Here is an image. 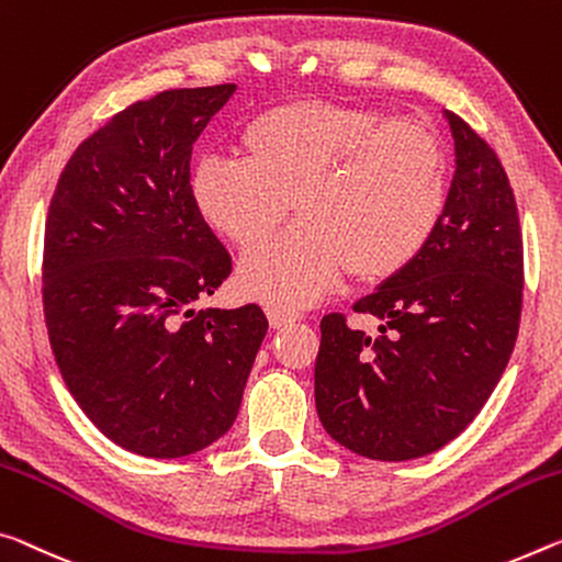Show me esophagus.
<instances>
[{
    "instance_id": "obj_1",
    "label": "esophagus",
    "mask_w": 562,
    "mask_h": 562,
    "mask_svg": "<svg viewBox=\"0 0 562 562\" xmlns=\"http://www.w3.org/2000/svg\"><path fill=\"white\" fill-rule=\"evenodd\" d=\"M300 315L292 313L288 307H280V305H267V319H270L272 327H284L290 323H295Z\"/></svg>"
}]
</instances>
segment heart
Listing matches in <instances>:
<instances>
[{
	"instance_id": "heart-1",
	"label": "heart",
	"mask_w": 562,
	"mask_h": 562,
	"mask_svg": "<svg viewBox=\"0 0 562 562\" xmlns=\"http://www.w3.org/2000/svg\"><path fill=\"white\" fill-rule=\"evenodd\" d=\"M239 162L194 167L200 217L239 249L262 247L290 215L302 222L247 257L239 288L302 307L347 274L378 284L407 270L448 207V155L438 132L362 104L290 100L247 122Z\"/></svg>"
}]
</instances>
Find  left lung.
Listing matches in <instances>:
<instances>
[{"mask_svg":"<svg viewBox=\"0 0 562 562\" xmlns=\"http://www.w3.org/2000/svg\"><path fill=\"white\" fill-rule=\"evenodd\" d=\"M458 167L438 233L417 260L358 300L370 337L342 313L319 323L315 403L323 427L372 460L440 450L475 420L507 368L522 310V233L495 149L448 112Z\"/></svg>","mask_w":562,"mask_h":562,"instance_id":"8db88e82","label":"left lung"}]
</instances>
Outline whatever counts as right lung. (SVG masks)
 <instances>
[{"instance_id": "1", "label": "right lung", "mask_w": 562, "mask_h": 562, "mask_svg": "<svg viewBox=\"0 0 562 562\" xmlns=\"http://www.w3.org/2000/svg\"><path fill=\"white\" fill-rule=\"evenodd\" d=\"M235 85L165 89L75 149L42 255L49 345L77 405L120 448L184 458L233 427L267 333L215 295L233 257L192 200V145Z\"/></svg>"}]
</instances>
